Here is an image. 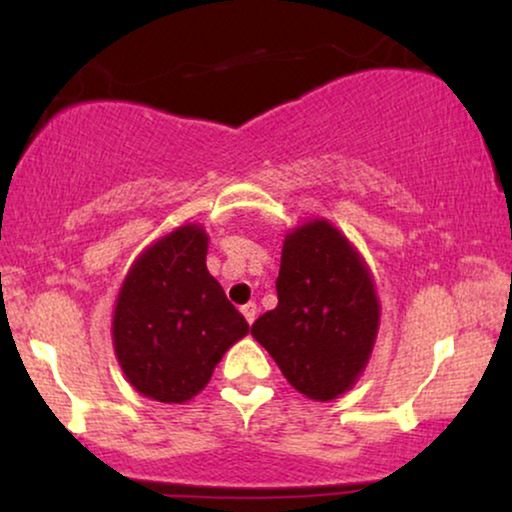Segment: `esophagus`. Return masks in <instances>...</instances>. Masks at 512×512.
Listing matches in <instances>:
<instances>
[{
    "label": "esophagus",
    "mask_w": 512,
    "mask_h": 512,
    "mask_svg": "<svg viewBox=\"0 0 512 512\" xmlns=\"http://www.w3.org/2000/svg\"><path fill=\"white\" fill-rule=\"evenodd\" d=\"M240 310H242V314H244V319H247L249 324H254V319H256V312H258L256 303H247V305H242Z\"/></svg>",
    "instance_id": "obj_1"
}]
</instances>
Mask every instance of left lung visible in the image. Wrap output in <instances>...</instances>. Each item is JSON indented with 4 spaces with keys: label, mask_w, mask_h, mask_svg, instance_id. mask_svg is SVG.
Returning a JSON list of instances; mask_svg holds the SVG:
<instances>
[{
    "label": "left lung",
    "mask_w": 512,
    "mask_h": 512,
    "mask_svg": "<svg viewBox=\"0 0 512 512\" xmlns=\"http://www.w3.org/2000/svg\"><path fill=\"white\" fill-rule=\"evenodd\" d=\"M275 310L251 335L268 349L293 389L331 401L366 368L380 303L366 265L326 221L293 230L282 249Z\"/></svg>",
    "instance_id": "8db88e82"
}]
</instances>
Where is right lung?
I'll list each match as a JSON object with an SVG mask.
<instances>
[{
    "label": "right lung",
    "instance_id": "1",
    "mask_svg": "<svg viewBox=\"0 0 512 512\" xmlns=\"http://www.w3.org/2000/svg\"><path fill=\"white\" fill-rule=\"evenodd\" d=\"M205 256V230L177 228L137 258L118 293L116 356L132 387L153 401L193 398L226 349L249 333Z\"/></svg>",
    "mask_w": 512,
    "mask_h": 512
}]
</instances>
